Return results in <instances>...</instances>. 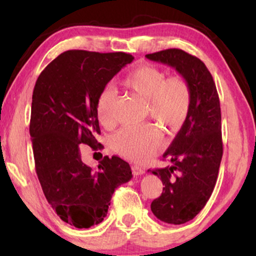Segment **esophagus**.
I'll return each mask as SVG.
<instances>
[{
	"instance_id": "1",
	"label": "esophagus",
	"mask_w": 256,
	"mask_h": 256,
	"mask_svg": "<svg viewBox=\"0 0 256 256\" xmlns=\"http://www.w3.org/2000/svg\"><path fill=\"white\" fill-rule=\"evenodd\" d=\"M132 174H134V176H140V174H143L146 172V170L138 166H132Z\"/></svg>"
}]
</instances>
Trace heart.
<instances>
[{"label": "heart", "instance_id": "obj_1", "mask_svg": "<svg viewBox=\"0 0 256 256\" xmlns=\"http://www.w3.org/2000/svg\"><path fill=\"white\" fill-rule=\"evenodd\" d=\"M124 88L144 99L146 114L168 129H178L186 120L191 110L192 88L182 74L166 78V73L154 65H140L122 79ZM116 94L110 87L101 90L96 100V115L104 128L116 124ZM158 132L152 126L127 127L113 140L114 149L126 158L135 162L149 160L158 148Z\"/></svg>", "mask_w": 256, "mask_h": 256}]
</instances>
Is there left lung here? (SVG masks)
Segmentation results:
<instances>
[{
  "label": "left lung",
  "instance_id": "obj_1",
  "mask_svg": "<svg viewBox=\"0 0 256 256\" xmlns=\"http://www.w3.org/2000/svg\"><path fill=\"white\" fill-rule=\"evenodd\" d=\"M146 57L176 68L192 88L190 113L163 154L172 164L152 170L164 186L152 202V213L164 222L180 225L204 208L216 186L222 157L219 96L211 73L194 56L168 48Z\"/></svg>",
  "mask_w": 256,
  "mask_h": 256
}]
</instances>
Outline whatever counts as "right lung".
<instances>
[{
    "label": "right lung",
    "instance_id": "right-lung-1",
    "mask_svg": "<svg viewBox=\"0 0 256 256\" xmlns=\"http://www.w3.org/2000/svg\"><path fill=\"white\" fill-rule=\"evenodd\" d=\"M132 59L124 52L68 50L42 71L34 85L30 136L38 180L51 208L76 228L102 222L115 188L132 177L120 157L104 156L93 171L80 154V144L104 148L96 141L98 96Z\"/></svg>",
    "mask_w": 256,
    "mask_h": 256
}]
</instances>
